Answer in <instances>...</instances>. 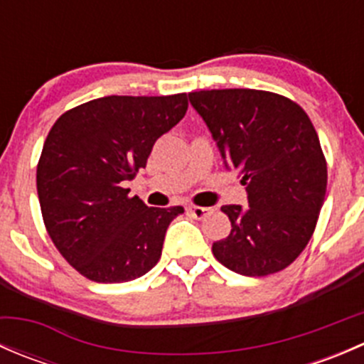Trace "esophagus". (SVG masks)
<instances>
[{
    "mask_svg": "<svg viewBox=\"0 0 364 364\" xmlns=\"http://www.w3.org/2000/svg\"><path fill=\"white\" fill-rule=\"evenodd\" d=\"M186 211H188L192 216H196V218H204L205 215H209V213H211V209L203 208V205H188V209H186Z\"/></svg>",
    "mask_w": 364,
    "mask_h": 364,
    "instance_id": "obj_1",
    "label": "esophagus"
}]
</instances>
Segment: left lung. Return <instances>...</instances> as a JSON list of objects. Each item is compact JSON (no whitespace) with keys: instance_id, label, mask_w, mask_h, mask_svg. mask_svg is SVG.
<instances>
[{"instance_id":"8db88e82","label":"left lung","mask_w":364,"mask_h":364,"mask_svg":"<svg viewBox=\"0 0 364 364\" xmlns=\"http://www.w3.org/2000/svg\"><path fill=\"white\" fill-rule=\"evenodd\" d=\"M220 149L237 171L248 205H222L230 234L213 255L234 273L266 277L285 269L310 241L326 197L328 165L308 114L260 90L188 93Z\"/></svg>"}]
</instances>
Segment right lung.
<instances>
[{"mask_svg":"<svg viewBox=\"0 0 364 364\" xmlns=\"http://www.w3.org/2000/svg\"><path fill=\"white\" fill-rule=\"evenodd\" d=\"M186 93L97 98L61 114L43 142L36 192L50 240L70 266L121 284L160 260L181 205L148 208L124 181L146 167L156 139L183 119Z\"/></svg>","mask_w":364,"mask_h":364,"instance_id":"right-lung-1","label":"right lung"}]
</instances>
